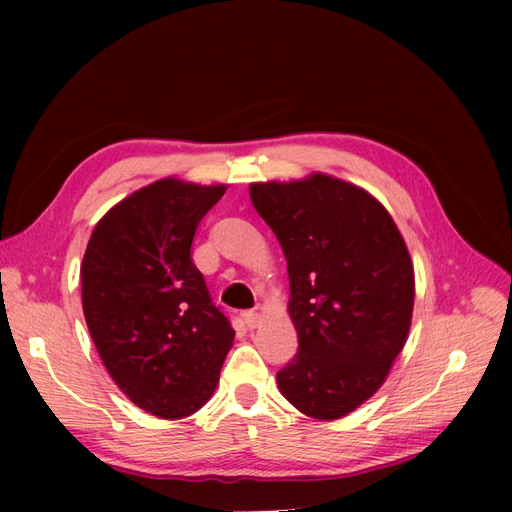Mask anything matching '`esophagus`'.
I'll return each mask as SVG.
<instances>
[{
	"label": "esophagus",
	"mask_w": 512,
	"mask_h": 512,
	"mask_svg": "<svg viewBox=\"0 0 512 512\" xmlns=\"http://www.w3.org/2000/svg\"><path fill=\"white\" fill-rule=\"evenodd\" d=\"M241 320L247 329H256L258 322H260V314L258 309H245V312H241Z\"/></svg>",
	"instance_id": "esophagus-1"
}]
</instances>
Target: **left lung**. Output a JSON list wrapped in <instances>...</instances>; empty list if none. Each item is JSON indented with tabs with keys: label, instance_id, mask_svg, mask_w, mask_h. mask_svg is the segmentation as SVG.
I'll return each mask as SVG.
<instances>
[{
	"label": "left lung",
	"instance_id": "obj_1",
	"mask_svg": "<svg viewBox=\"0 0 512 512\" xmlns=\"http://www.w3.org/2000/svg\"><path fill=\"white\" fill-rule=\"evenodd\" d=\"M288 262L299 352L277 371L290 404L316 421L359 408L389 376L414 307L408 247L378 200L324 173L250 185Z\"/></svg>",
	"mask_w": 512,
	"mask_h": 512
}]
</instances>
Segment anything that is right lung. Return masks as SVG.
Listing matches in <instances>:
<instances>
[{"mask_svg": "<svg viewBox=\"0 0 512 512\" xmlns=\"http://www.w3.org/2000/svg\"><path fill=\"white\" fill-rule=\"evenodd\" d=\"M224 192L153 181L106 211L83 256V314L106 371L132 404L168 421L207 404L235 339L190 256Z\"/></svg>", "mask_w": 512, "mask_h": 512, "instance_id": "right-lung-1", "label": "right lung"}]
</instances>
